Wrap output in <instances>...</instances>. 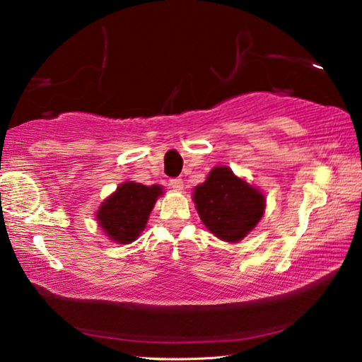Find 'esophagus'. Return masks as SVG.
<instances>
[{"label": "esophagus", "mask_w": 362, "mask_h": 362, "mask_svg": "<svg viewBox=\"0 0 362 362\" xmlns=\"http://www.w3.org/2000/svg\"><path fill=\"white\" fill-rule=\"evenodd\" d=\"M169 187L177 189V192H180V189L183 188V180L182 179H170Z\"/></svg>", "instance_id": "obj_1"}]
</instances>
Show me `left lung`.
<instances>
[{"label": "left lung", "mask_w": 362, "mask_h": 362, "mask_svg": "<svg viewBox=\"0 0 362 362\" xmlns=\"http://www.w3.org/2000/svg\"><path fill=\"white\" fill-rule=\"evenodd\" d=\"M193 201L206 228L226 243L246 238L265 212V196L260 189L226 166L211 170L206 182L194 188Z\"/></svg>", "instance_id": "8db88e82"}]
</instances>
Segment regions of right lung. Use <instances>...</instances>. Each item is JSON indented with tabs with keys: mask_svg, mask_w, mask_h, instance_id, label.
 I'll list each match as a JSON object with an SVG mask.
<instances>
[{
	"mask_svg": "<svg viewBox=\"0 0 362 362\" xmlns=\"http://www.w3.org/2000/svg\"><path fill=\"white\" fill-rule=\"evenodd\" d=\"M163 187H146L137 182H124L100 204L97 222L110 240L119 244L136 241L145 230L146 220L161 196Z\"/></svg>",
	"mask_w": 362,
	"mask_h": 362,
	"instance_id": "1",
	"label": "right lung"
}]
</instances>
